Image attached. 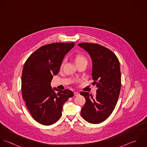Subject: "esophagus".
Wrapping results in <instances>:
<instances>
[{
	"instance_id": "1",
	"label": "esophagus",
	"mask_w": 147,
	"mask_h": 147,
	"mask_svg": "<svg viewBox=\"0 0 147 147\" xmlns=\"http://www.w3.org/2000/svg\"><path fill=\"white\" fill-rule=\"evenodd\" d=\"M79 94H80V93L78 92H77V91H74V96H78V95H79Z\"/></svg>"
}]
</instances>
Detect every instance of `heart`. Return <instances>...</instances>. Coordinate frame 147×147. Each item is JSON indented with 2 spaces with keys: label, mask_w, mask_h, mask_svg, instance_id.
Returning <instances> with one entry per match:
<instances>
[{
  "label": "heart",
  "mask_w": 147,
  "mask_h": 147,
  "mask_svg": "<svg viewBox=\"0 0 147 147\" xmlns=\"http://www.w3.org/2000/svg\"><path fill=\"white\" fill-rule=\"evenodd\" d=\"M74 60L76 65H78L81 63H85L87 65L88 63V59H86V57L81 53H78L76 55L74 58ZM63 62H62L61 65V67L63 66Z\"/></svg>",
  "instance_id": "heart-1"
}]
</instances>
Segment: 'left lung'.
Segmentation results:
<instances>
[{
    "label": "left lung",
    "mask_w": 147,
    "mask_h": 147,
    "mask_svg": "<svg viewBox=\"0 0 147 147\" xmlns=\"http://www.w3.org/2000/svg\"><path fill=\"white\" fill-rule=\"evenodd\" d=\"M78 45L91 58L92 84L98 88L95 97L80 92L86 99L81 115L88 123L98 124L110 117L117 103L121 88L120 63L111 51L99 44L82 42Z\"/></svg>",
    "instance_id": "8db88e82"
}]
</instances>
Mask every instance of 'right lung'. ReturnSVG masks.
Returning a JSON list of instances; mask_svg holds the SVG:
<instances>
[{
    "label": "right lung",
    "mask_w": 147,
    "mask_h": 147,
    "mask_svg": "<svg viewBox=\"0 0 147 147\" xmlns=\"http://www.w3.org/2000/svg\"><path fill=\"white\" fill-rule=\"evenodd\" d=\"M74 45L55 42L42 46L25 62L22 75V96L32 117L43 125L59 120L63 104L74 95L68 89L56 93L51 82L53 76L59 73L65 56Z\"/></svg>",
    "instance_id": "right-lung-1"
}]
</instances>
